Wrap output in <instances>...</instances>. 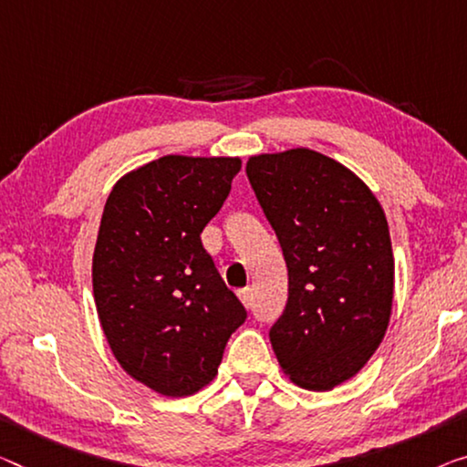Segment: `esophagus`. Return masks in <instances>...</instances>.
Here are the masks:
<instances>
[{"label": "esophagus", "mask_w": 467, "mask_h": 467, "mask_svg": "<svg viewBox=\"0 0 467 467\" xmlns=\"http://www.w3.org/2000/svg\"><path fill=\"white\" fill-rule=\"evenodd\" d=\"M238 296H240V300H242V305H244V306H250V305H253V290H250V288H242V290L238 292Z\"/></svg>", "instance_id": "obj_1"}]
</instances>
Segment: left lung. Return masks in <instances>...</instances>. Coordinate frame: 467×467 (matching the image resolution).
<instances>
[{"instance_id": "8db88e82", "label": "left lung", "mask_w": 467, "mask_h": 467, "mask_svg": "<svg viewBox=\"0 0 467 467\" xmlns=\"http://www.w3.org/2000/svg\"><path fill=\"white\" fill-rule=\"evenodd\" d=\"M248 182L288 267L269 329L282 369L308 390L353 378L390 321L394 256L382 206L361 179L306 148L253 156Z\"/></svg>"}]
</instances>
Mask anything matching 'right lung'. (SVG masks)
<instances>
[{
    "label": "right lung",
    "mask_w": 467,
    "mask_h": 467,
    "mask_svg": "<svg viewBox=\"0 0 467 467\" xmlns=\"http://www.w3.org/2000/svg\"><path fill=\"white\" fill-rule=\"evenodd\" d=\"M240 167V159L162 156L106 200L93 253L99 324L120 368L164 397L209 384L248 317L200 240Z\"/></svg>",
    "instance_id": "1"
}]
</instances>
